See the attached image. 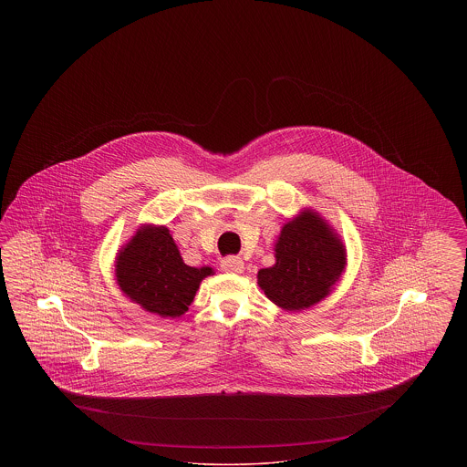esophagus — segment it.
Returning <instances> with one entry per match:
<instances>
[{
	"label": "esophagus",
	"instance_id": "esophagus-1",
	"mask_svg": "<svg viewBox=\"0 0 467 467\" xmlns=\"http://www.w3.org/2000/svg\"><path fill=\"white\" fill-rule=\"evenodd\" d=\"M221 267H223V271H227V273H244V263L240 257L231 255V257L223 259Z\"/></svg>",
	"mask_w": 467,
	"mask_h": 467
}]
</instances>
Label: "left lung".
Masks as SVG:
<instances>
[{
	"label": "left lung",
	"mask_w": 467,
	"mask_h": 467,
	"mask_svg": "<svg viewBox=\"0 0 467 467\" xmlns=\"http://www.w3.org/2000/svg\"><path fill=\"white\" fill-rule=\"evenodd\" d=\"M275 252L276 265L261 269L257 282L284 310H305L324 299L347 265L343 244L311 212L284 225Z\"/></svg>",
	"instance_id": "8db88e82"
}]
</instances>
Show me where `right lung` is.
<instances>
[{
    "instance_id": "right-lung-1",
    "label": "right lung",
    "mask_w": 467,
    "mask_h": 467,
    "mask_svg": "<svg viewBox=\"0 0 467 467\" xmlns=\"http://www.w3.org/2000/svg\"><path fill=\"white\" fill-rule=\"evenodd\" d=\"M117 284L140 306L161 317L189 310L201 280L212 267L187 266L166 227H141L120 250L115 263Z\"/></svg>"
}]
</instances>
